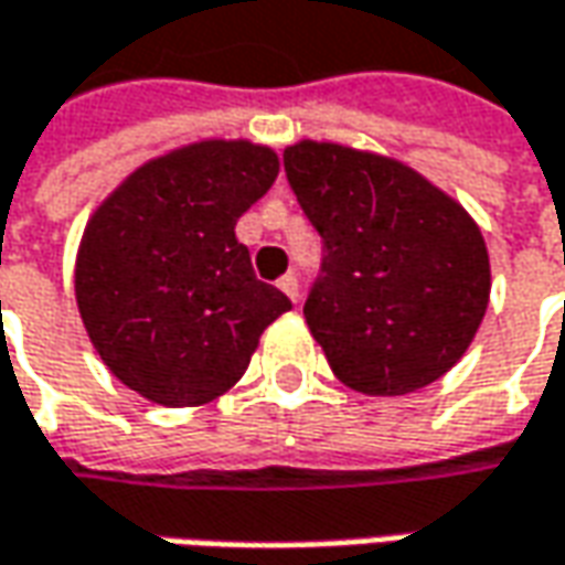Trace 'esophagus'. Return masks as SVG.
Listing matches in <instances>:
<instances>
[{"label": "esophagus", "instance_id": "esophagus-1", "mask_svg": "<svg viewBox=\"0 0 565 565\" xmlns=\"http://www.w3.org/2000/svg\"><path fill=\"white\" fill-rule=\"evenodd\" d=\"M278 287H281L284 294H287L294 302L300 300V284H297V275H290V271H287L284 278H278Z\"/></svg>", "mask_w": 565, "mask_h": 565}]
</instances>
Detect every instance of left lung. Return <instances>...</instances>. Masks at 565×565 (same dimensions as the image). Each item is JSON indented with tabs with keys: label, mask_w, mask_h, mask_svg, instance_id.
<instances>
[{
	"label": "left lung",
	"mask_w": 565,
	"mask_h": 565,
	"mask_svg": "<svg viewBox=\"0 0 565 565\" xmlns=\"http://www.w3.org/2000/svg\"><path fill=\"white\" fill-rule=\"evenodd\" d=\"M284 171L324 241L302 306L338 379L399 397L447 375L491 300L476 218L399 159L331 140H297Z\"/></svg>",
	"instance_id": "8db88e82"
}]
</instances>
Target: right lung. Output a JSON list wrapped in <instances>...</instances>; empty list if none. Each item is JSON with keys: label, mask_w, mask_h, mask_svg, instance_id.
Returning a JSON list of instances; mask_svg holds the SVG:
<instances>
[{"label": "right lung", "mask_w": 565, "mask_h": 565, "mask_svg": "<svg viewBox=\"0 0 565 565\" xmlns=\"http://www.w3.org/2000/svg\"><path fill=\"white\" fill-rule=\"evenodd\" d=\"M278 152L209 137L134 168L93 209L74 263L89 343L159 406H203L244 379L263 331L290 309L234 224L278 178Z\"/></svg>", "instance_id": "add662e5"}]
</instances>
